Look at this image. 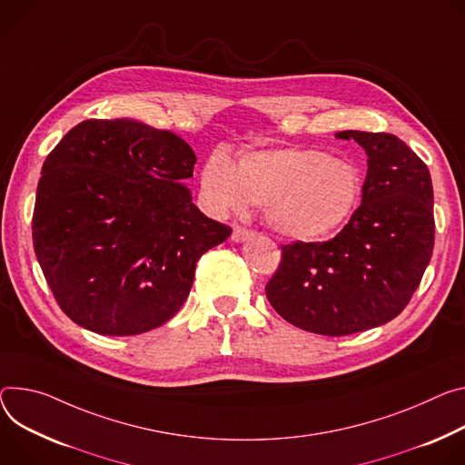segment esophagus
Wrapping results in <instances>:
<instances>
[{
    "instance_id": "34e87169",
    "label": "esophagus",
    "mask_w": 465,
    "mask_h": 465,
    "mask_svg": "<svg viewBox=\"0 0 465 465\" xmlns=\"http://www.w3.org/2000/svg\"><path fill=\"white\" fill-rule=\"evenodd\" d=\"M254 235H256L254 232H250V230L241 228V226H235L233 233H232V241L233 242H244V241H250Z\"/></svg>"
}]
</instances>
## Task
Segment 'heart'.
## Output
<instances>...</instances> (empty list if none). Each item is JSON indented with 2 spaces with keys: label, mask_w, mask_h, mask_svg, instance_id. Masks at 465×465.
<instances>
[{
  "label": "heart",
  "mask_w": 465,
  "mask_h": 465,
  "mask_svg": "<svg viewBox=\"0 0 465 465\" xmlns=\"http://www.w3.org/2000/svg\"><path fill=\"white\" fill-rule=\"evenodd\" d=\"M200 194L217 215L242 213L252 202L260 203L278 235L319 241L354 213L361 176L354 163L317 148L256 150L237 164L217 152L202 168Z\"/></svg>",
  "instance_id": "heart-1"
}]
</instances>
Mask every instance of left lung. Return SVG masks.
<instances>
[{
  "mask_svg": "<svg viewBox=\"0 0 465 465\" xmlns=\"http://www.w3.org/2000/svg\"><path fill=\"white\" fill-rule=\"evenodd\" d=\"M367 153L361 205L326 242L282 246L265 292L291 324L349 335L395 319L410 302L434 248V191L427 164L391 134L340 132Z\"/></svg>",
  "mask_w": 465,
  "mask_h": 465,
  "instance_id": "8db88e82",
  "label": "left lung"
}]
</instances>
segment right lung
<instances>
[{"mask_svg":"<svg viewBox=\"0 0 465 465\" xmlns=\"http://www.w3.org/2000/svg\"><path fill=\"white\" fill-rule=\"evenodd\" d=\"M194 163L182 137L134 118L81 122L46 157L33 246L75 324L137 335L183 306L196 262L232 233L193 203Z\"/></svg>","mask_w":465,"mask_h":465,"instance_id":"obj_1","label":"right lung"}]
</instances>
